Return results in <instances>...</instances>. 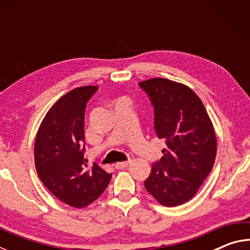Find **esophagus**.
Wrapping results in <instances>:
<instances>
[{
    "instance_id": "34e87169",
    "label": "esophagus",
    "mask_w": 250,
    "mask_h": 250,
    "mask_svg": "<svg viewBox=\"0 0 250 250\" xmlns=\"http://www.w3.org/2000/svg\"><path fill=\"white\" fill-rule=\"evenodd\" d=\"M129 166V162H118L115 164V167L118 168V170H122Z\"/></svg>"
}]
</instances>
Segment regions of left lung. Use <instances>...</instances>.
Listing matches in <instances>:
<instances>
[{"label":"left lung","mask_w":250,"mask_h":250,"mask_svg":"<svg viewBox=\"0 0 250 250\" xmlns=\"http://www.w3.org/2000/svg\"><path fill=\"white\" fill-rule=\"evenodd\" d=\"M154 107V129L167 143L152 167L146 189L161 205L184 204L195 195L213 168L216 134L206 109L184 83L166 78L139 83Z\"/></svg>","instance_id":"1"}]
</instances>
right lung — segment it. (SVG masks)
Instances as JSON below:
<instances>
[{"label":"right lung","instance_id":"1","mask_svg":"<svg viewBox=\"0 0 250 250\" xmlns=\"http://www.w3.org/2000/svg\"><path fill=\"white\" fill-rule=\"evenodd\" d=\"M97 86L78 87L61 97L37 131L34 159L37 174L58 200L76 208L95 202L107 188L111 174L84 159V110Z\"/></svg>","mask_w":250,"mask_h":250}]
</instances>
